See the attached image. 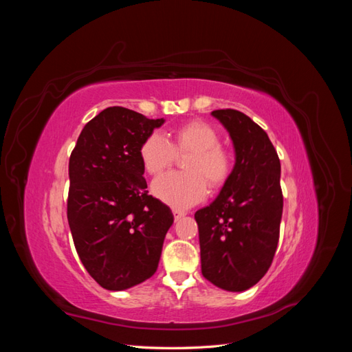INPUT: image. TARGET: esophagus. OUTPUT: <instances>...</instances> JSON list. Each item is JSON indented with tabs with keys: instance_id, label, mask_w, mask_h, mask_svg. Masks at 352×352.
<instances>
[{
	"instance_id": "esophagus-1",
	"label": "esophagus",
	"mask_w": 352,
	"mask_h": 352,
	"mask_svg": "<svg viewBox=\"0 0 352 352\" xmlns=\"http://www.w3.org/2000/svg\"><path fill=\"white\" fill-rule=\"evenodd\" d=\"M172 211H173V216H175V220H179V219H182L184 216H186V212H185L184 210H179V208H173Z\"/></svg>"
}]
</instances>
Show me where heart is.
Listing matches in <instances>:
<instances>
[{
	"label": "heart",
	"mask_w": 352,
	"mask_h": 352,
	"mask_svg": "<svg viewBox=\"0 0 352 352\" xmlns=\"http://www.w3.org/2000/svg\"><path fill=\"white\" fill-rule=\"evenodd\" d=\"M170 142L154 132L141 145L140 157L146 173L162 175L170 168L177 154H190L185 163L186 173H167L154 180L153 194L173 207H190L199 202L211 188H220L233 170V154L220 145V135L211 124L192 120L179 126Z\"/></svg>",
	"instance_id": "obj_1"
}]
</instances>
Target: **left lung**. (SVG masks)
<instances>
[{
  "instance_id": "1",
  "label": "left lung",
  "mask_w": 352,
  "mask_h": 352,
  "mask_svg": "<svg viewBox=\"0 0 352 352\" xmlns=\"http://www.w3.org/2000/svg\"><path fill=\"white\" fill-rule=\"evenodd\" d=\"M211 114L232 138L235 166L217 198L195 212L201 272L217 287L241 292L267 273L278 248L280 162L267 133L247 114L232 109Z\"/></svg>"
}]
</instances>
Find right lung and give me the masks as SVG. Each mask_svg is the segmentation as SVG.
<instances>
[{
    "label": "right lung",
    "instance_id": "add662e5",
    "mask_svg": "<svg viewBox=\"0 0 352 352\" xmlns=\"http://www.w3.org/2000/svg\"><path fill=\"white\" fill-rule=\"evenodd\" d=\"M164 119L109 107L85 124L69 162L67 220L94 280L123 291L155 273L173 214L148 195L141 145Z\"/></svg>",
    "mask_w": 352,
    "mask_h": 352
}]
</instances>
